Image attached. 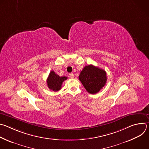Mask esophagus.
<instances>
[{
  "label": "esophagus",
  "instance_id": "1",
  "mask_svg": "<svg viewBox=\"0 0 149 149\" xmlns=\"http://www.w3.org/2000/svg\"><path fill=\"white\" fill-rule=\"evenodd\" d=\"M69 75H70V77L71 78H74V74H73L72 72L70 73Z\"/></svg>",
  "mask_w": 149,
  "mask_h": 149
}]
</instances>
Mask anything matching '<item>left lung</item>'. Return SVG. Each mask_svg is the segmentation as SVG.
Instances as JSON below:
<instances>
[{
    "mask_svg": "<svg viewBox=\"0 0 149 149\" xmlns=\"http://www.w3.org/2000/svg\"><path fill=\"white\" fill-rule=\"evenodd\" d=\"M78 78L84 88L91 94L99 92L107 79L104 70L93 65L85 67L81 71Z\"/></svg>",
    "mask_w": 149,
    "mask_h": 149,
    "instance_id": "obj_1",
    "label": "left lung"
}]
</instances>
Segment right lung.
<instances>
[{
    "label": "right lung",
    "mask_w": 149,
    "mask_h": 149,
    "mask_svg": "<svg viewBox=\"0 0 149 149\" xmlns=\"http://www.w3.org/2000/svg\"><path fill=\"white\" fill-rule=\"evenodd\" d=\"M67 79L66 77H59L54 71H51L47 78L48 88L54 91H58L61 88L62 82Z\"/></svg>",
    "instance_id": "obj_1"
}]
</instances>
